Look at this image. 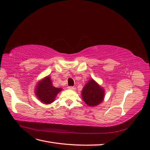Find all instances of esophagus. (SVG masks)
Listing matches in <instances>:
<instances>
[{"label": "esophagus", "mask_w": 150, "mask_h": 150, "mask_svg": "<svg viewBox=\"0 0 150 150\" xmlns=\"http://www.w3.org/2000/svg\"><path fill=\"white\" fill-rule=\"evenodd\" d=\"M68 88L70 90H75V88H74V87H73V86H69Z\"/></svg>", "instance_id": "obj_1"}]
</instances>
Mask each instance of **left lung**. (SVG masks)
I'll return each instance as SVG.
<instances>
[{
	"mask_svg": "<svg viewBox=\"0 0 150 150\" xmlns=\"http://www.w3.org/2000/svg\"><path fill=\"white\" fill-rule=\"evenodd\" d=\"M105 95V91L98 83L91 79L83 88L82 99L90 107H95L102 103Z\"/></svg>",
	"mask_w": 150,
	"mask_h": 150,
	"instance_id": "1",
	"label": "left lung"
}]
</instances>
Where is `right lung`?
<instances>
[{"instance_id":"1","label":"right lung","mask_w":150,"mask_h":150,"mask_svg":"<svg viewBox=\"0 0 150 150\" xmlns=\"http://www.w3.org/2000/svg\"><path fill=\"white\" fill-rule=\"evenodd\" d=\"M61 91V88H57L53 86L50 77L48 76L38 83L35 95L41 102L49 104L54 102L57 94Z\"/></svg>"}]
</instances>
